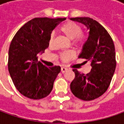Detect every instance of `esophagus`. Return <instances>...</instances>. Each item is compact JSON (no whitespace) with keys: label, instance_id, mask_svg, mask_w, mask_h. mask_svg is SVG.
<instances>
[{"label":"esophagus","instance_id":"esophagus-1","mask_svg":"<svg viewBox=\"0 0 124 124\" xmlns=\"http://www.w3.org/2000/svg\"><path fill=\"white\" fill-rule=\"evenodd\" d=\"M67 70H68V69H67L66 68H65V67H62L61 70V72H62V73H64L65 72V71H66Z\"/></svg>","mask_w":124,"mask_h":124}]
</instances>
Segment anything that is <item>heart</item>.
Instances as JSON below:
<instances>
[{
  "label": "heart",
  "mask_w": 124,
  "mask_h": 124,
  "mask_svg": "<svg viewBox=\"0 0 124 124\" xmlns=\"http://www.w3.org/2000/svg\"><path fill=\"white\" fill-rule=\"evenodd\" d=\"M61 32L67 38L72 40V44L75 46H79L83 43V35L81 34V27L76 23L68 21L65 23L60 27ZM54 41V34H52L50 37L49 43L51 45ZM61 60L63 61H68L74 57V52L72 51H65L59 55Z\"/></svg>",
  "instance_id": "obj_1"
}]
</instances>
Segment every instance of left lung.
<instances>
[{
	"label": "left lung",
	"mask_w": 124,
	"mask_h": 124,
	"mask_svg": "<svg viewBox=\"0 0 124 124\" xmlns=\"http://www.w3.org/2000/svg\"><path fill=\"white\" fill-rule=\"evenodd\" d=\"M87 27L89 36L83 44L79 58L91 63L87 74L73 69L74 80L70 89L75 97L83 101H91L101 96L108 90L116 68L115 49L111 36L103 27L88 17L70 18Z\"/></svg>",
	"instance_id": "8db88e82"
}]
</instances>
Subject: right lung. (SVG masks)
Listing matches in <instances>:
<instances>
[{
  "label": "right lung",
  "mask_w": 124,
  "mask_h": 124,
  "mask_svg": "<svg viewBox=\"0 0 124 124\" xmlns=\"http://www.w3.org/2000/svg\"><path fill=\"white\" fill-rule=\"evenodd\" d=\"M65 18H35L17 31L9 49L8 70L15 87L25 97L41 99L50 94L60 66L47 68L38 55L49 46L52 31Z\"/></svg>",
  "instance_id": "right-lung-1"
}]
</instances>
